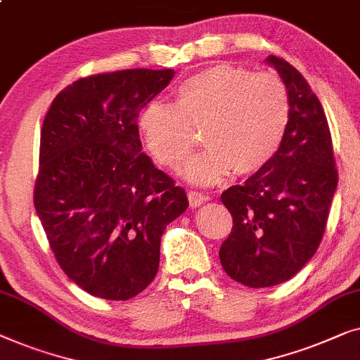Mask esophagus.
<instances>
[{"label": "esophagus", "mask_w": 360, "mask_h": 360, "mask_svg": "<svg viewBox=\"0 0 360 360\" xmlns=\"http://www.w3.org/2000/svg\"><path fill=\"white\" fill-rule=\"evenodd\" d=\"M187 199H189V204L192 209H195V207H200L204 202L209 200V197L200 194V192H195V191H189L187 192Z\"/></svg>", "instance_id": "34e87169"}]
</instances>
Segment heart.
<instances>
[{"mask_svg":"<svg viewBox=\"0 0 360 360\" xmlns=\"http://www.w3.org/2000/svg\"><path fill=\"white\" fill-rule=\"evenodd\" d=\"M176 103L151 101L139 130L161 165L179 169L204 127L202 153L187 161L184 176L209 186L236 174H255L279 153L290 124V96L274 73L220 63L192 75L174 89Z\"/></svg>","mask_w":360,"mask_h":360,"instance_id":"b5f03b06","label":"heart"}]
</instances>
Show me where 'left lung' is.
Masks as SVG:
<instances>
[{"instance_id":"left-lung-1","label":"left lung","mask_w":360,"mask_h":360,"mask_svg":"<svg viewBox=\"0 0 360 360\" xmlns=\"http://www.w3.org/2000/svg\"><path fill=\"white\" fill-rule=\"evenodd\" d=\"M266 63L290 96L285 139L266 168L221 194L233 217L220 246L221 267L252 288L292 279L311 259L338 187L330 127L316 94L285 60L269 55Z\"/></svg>"}]
</instances>
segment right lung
<instances>
[{
  "mask_svg": "<svg viewBox=\"0 0 360 360\" xmlns=\"http://www.w3.org/2000/svg\"><path fill=\"white\" fill-rule=\"evenodd\" d=\"M173 70H122L60 91L40 131L34 205L55 259L91 295L129 300L155 279L186 191L141 151L140 110Z\"/></svg>",
  "mask_w": 360,
  "mask_h": 360,
  "instance_id": "right-lung-1",
  "label": "right lung"
}]
</instances>
